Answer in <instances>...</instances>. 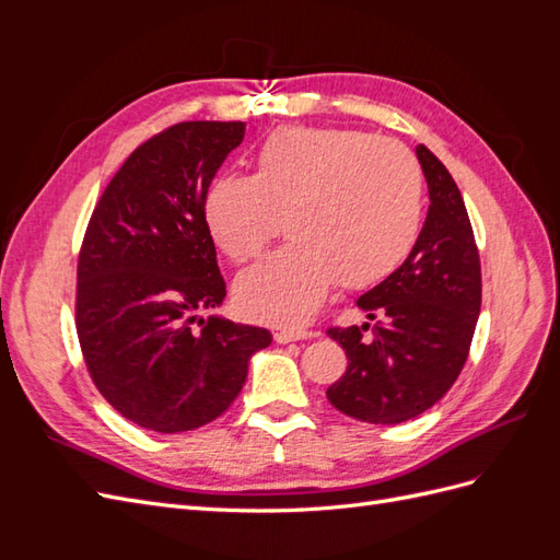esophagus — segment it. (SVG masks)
Here are the masks:
<instances>
[{
    "mask_svg": "<svg viewBox=\"0 0 560 560\" xmlns=\"http://www.w3.org/2000/svg\"><path fill=\"white\" fill-rule=\"evenodd\" d=\"M313 331L308 329H276L273 331V338L278 343H292V341H301V338H311Z\"/></svg>",
    "mask_w": 560,
    "mask_h": 560,
    "instance_id": "obj_1",
    "label": "esophagus"
}]
</instances>
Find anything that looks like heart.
<instances>
[{"label":"heart","mask_w":560,"mask_h":560,"mask_svg":"<svg viewBox=\"0 0 560 560\" xmlns=\"http://www.w3.org/2000/svg\"><path fill=\"white\" fill-rule=\"evenodd\" d=\"M212 241L233 264L282 249L235 282V303L254 319L299 325L334 282L374 284L413 247L422 171L409 149L354 128H278L257 147L252 175L217 177L202 202Z\"/></svg>","instance_id":"b5f03b06"}]
</instances>
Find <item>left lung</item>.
Returning <instances> with one entry per match:
<instances>
[{"instance_id":"left-lung-1","label":"left lung","mask_w":560,"mask_h":560,"mask_svg":"<svg viewBox=\"0 0 560 560\" xmlns=\"http://www.w3.org/2000/svg\"><path fill=\"white\" fill-rule=\"evenodd\" d=\"M430 189V210L406 261L358 306L376 319L329 327L348 358L327 399L374 425H397L442 399L467 362L481 311V261L455 179L425 144L416 147Z\"/></svg>"}]
</instances>
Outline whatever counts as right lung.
<instances>
[{
    "label": "right lung",
    "instance_id": "add662e5",
    "mask_svg": "<svg viewBox=\"0 0 560 560\" xmlns=\"http://www.w3.org/2000/svg\"><path fill=\"white\" fill-rule=\"evenodd\" d=\"M243 121H184L142 142L107 184L77 264V336L114 409L161 434L222 416L245 385L268 329L198 313L226 282L202 202Z\"/></svg>",
    "mask_w": 560,
    "mask_h": 560
}]
</instances>
